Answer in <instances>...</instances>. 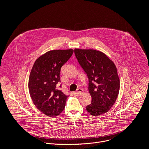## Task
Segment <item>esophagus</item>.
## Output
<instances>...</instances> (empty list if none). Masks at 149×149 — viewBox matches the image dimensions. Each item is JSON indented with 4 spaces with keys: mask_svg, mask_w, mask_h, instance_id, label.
Masks as SVG:
<instances>
[{
    "mask_svg": "<svg viewBox=\"0 0 149 149\" xmlns=\"http://www.w3.org/2000/svg\"><path fill=\"white\" fill-rule=\"evenodd\" d=\"M83 93V90H82V89H78L77 90V91H76V92H74V94L75 95H77V96H79V95H80L81 94H82Z\"/></svg>",
    "mask_w": 149,
    "mask_h": 149,
    "instance_id": "1",
    "label": "esophagus"
}]
</instances>
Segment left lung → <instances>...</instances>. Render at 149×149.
<instances>
[{"mask_svg":"<svg viewBox=\"0 0 149 149\" xmlns=\"http://www.w3.org/2000/svg\"><path fill=\"white\" fill-rule=\"evenodd\" d=\"M75 56L88 78L91 103L87 111L94 116L107 113L117 98L120 81L114 62L103 52L75 49Z\"/></svg>","mask_w":149,"mask_h":149,"instance_id":"1","label":"left lung"}]
</instances>
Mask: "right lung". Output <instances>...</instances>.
I'll list each match as a JSON object with an SVG mask.
<instances>
[{"instance_id": "1", "label": "right lung", "mask_w": 149, "mask_h": 149, "mask_svg": "<svg viewBox=\"0 0 149 149\" xmlns=\"http://www.w3.org/2000/svg\"><path fill=\"white\" fill-rule=\"evenodd\" d=\"M74 52L72 49L49 51L35 62L29 78L28 88L36 107L49 117L58 116L65 108L68 95L58 90L61 68ZM59 87H61L60 85Z\"/></svg>"}]
</instances>
